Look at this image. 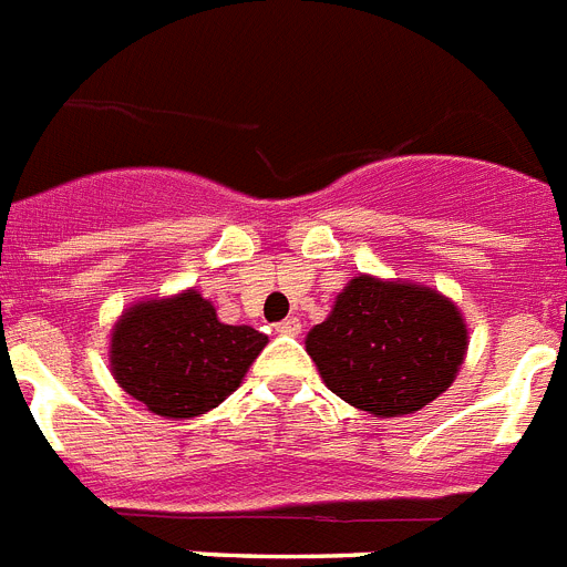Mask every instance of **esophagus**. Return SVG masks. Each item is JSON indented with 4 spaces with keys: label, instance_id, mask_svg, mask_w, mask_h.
Instances as JSON below:
<instances>
[{
    "label": "esophagus",
    "instance_id": "34e87169",
    "mask_svg": "<svg viewBox=\"0 0 567 567\" xmlns=\"http://www.w3.org/2000/svg\"><path fill=\"white\" fill-rule=\"evenodd\" d=\"M302 331V322L297 320V317H288V320L276 322V334H299Z\"/></svg>",
    "mask_w": 567,
    "mask_h": 567
}]
</instances>
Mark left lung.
Returning <instances> with one entry per match:
<instances>
[{
    "instance_id": "1",
    "label": "left lung",
    "mask_w": 567,
    "mask_h": 567,
    "mask_svg": "<svg viewBox=\"0 0 567 567\" xmlns=\"http://www.w3.org/2000/svg\"><path fill=\"white\" fill-rule=\"evenodd\" d=\"M306 349L326 386L369 415H412L458 374L467 326L432 288L354 276Z\"/></svg>"
}]
</instances>
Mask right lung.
Wrapping results in <instances>:
<instances>
[{
  "mask_svg": "<svg viewBox=\"0 0 567 567\" xmlns=\"http://www.w3.org/2000/svg\"><path fill=\"white\" fill-rule=\"evenodd\" d=\"M268 337L218 322L202 293L141 302L112 334V372L123 392L164 417H195L236 392Z\"/></svg>",
  "mask_w": 567,
  "mask_h": 567,
  "instance_id": "add662e5",
  "label": "right lung"
}]
</instances>
